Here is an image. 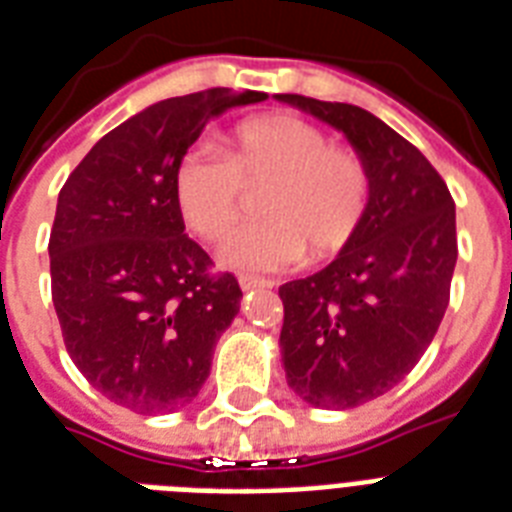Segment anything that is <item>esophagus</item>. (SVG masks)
<instances>
[{"label":"esophagus","mask_w":512,"mask_h":512,"mask_svg":"<svg viewBox=\"0 0 512 512\" xmlns=\"http://www.w3.org/2000/svg\"><path fill=\"white\" fill-rule=\"evenodd\" d=\"M239 287H241V292H257V289H268L271 284L263 279H252V276H241Z\"/></svg>","instance_id":"obj_1"}]
</instances>
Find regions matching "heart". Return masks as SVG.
Instances as JSON below:
<instances>
[{"label": "heart", "mask_w": 512, "mask_h": 512, "mask_svg": "<svg viewBox=\"0 0 512 512\" xmlns=\"http://www.w3.org/2000/svg\"><path fill=\"white\" fill-rule=\"evenodd\" d=\"M244 185L260 188L263 220L228 236L220 263L244 273L300 268L308 249L316 260L337 255L364 223L369 172L353 151L292 114L241 122L228 138V156L196 143L172 172V196L183 223L201 239L217 241L244 209Z\"/></svg>", "instance_id": "heart-1"}]
</instances>
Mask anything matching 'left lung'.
<instances>
[{
  "instance_id": "obj_1",
  "label": "left lung",
  "mask_w": 512,
  "mask_h": 512,
  "mask_svg": "<svg viewBox=\"0 0 512 512\" xmlns=\"http://www.w3.org/2000/svg\"><path fill=\"white\" fill-rule=\"evenodd\" d=\"M335 127L369 172L356 236L327 268L279 287L289 388L319 409L388 393L428 350L457 265L452 193L417 148L364 108L276 95Z\"/></svg>"
}]
</instances>
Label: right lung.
Here are the masks:
<instances>
[{"mask_svg":"<svg viewBox=\"0 0 512 512\" xmlns=\"http://www.w3.org/2000/svg\"><path fill=\"white\" fill-rule=\"evenodd\" d=\"M260 100L228 87L159 100L103 135L60 191L52 305L79 372L124 409L191 404L239 313V281L209 276L212 260L185 236L172 172L207 122Z\"/></svg>","mask_w":512,"mask_h":512,"instance_id":"1","label":"right lung"}]
</instances>
